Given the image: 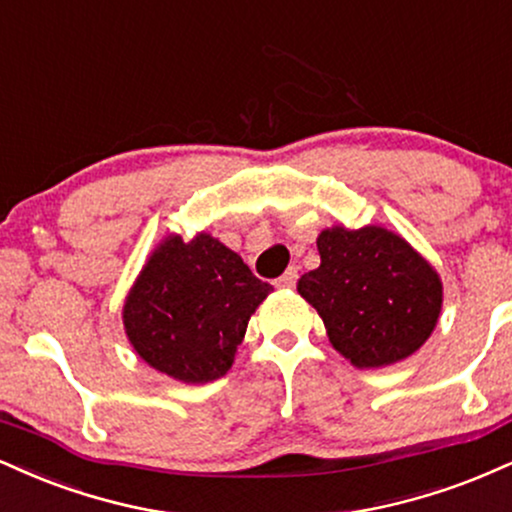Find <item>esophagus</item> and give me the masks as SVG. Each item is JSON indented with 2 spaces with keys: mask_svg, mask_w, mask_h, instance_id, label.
I'll return each mask as SVG.
<instances>
[{
  "mask_svg": "<svg viewBox=\"0 0 512 512\" xmlns=\"http://www.w3.org/2000/svg\"><path fill=\"white\" fill-rule=\"evenodd\" d=\"M295 283H298V269H295V267L286 269V274L276 279V286H279V288H293Z\"/></svg>",
  "mask_w": 512,
  "mask_h": 512,
  "instance_id": "esophagus-1",
  "label": "esophagus"
}]
</instances>
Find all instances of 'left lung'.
I'll use <instances>...</instances> for the list:
<instances>
[{"mask_svg":"<svg viewBox=\"0 0 512 512\" xmlns=\"http://www.w3.org/2000/svg\"><path fill=\"white\" fill-rule=\"evenodd\" d=\"M317 250L322 264L300 276L298 293L355 367L393 365L432 336L443 286L408 240L381 226H334L319 233Z\"/></svg>","mask_w":512,"mask_h":512,"instance_id":"obj_1","label":"left lung"}]
</instances>
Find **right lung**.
<instances>
[{"label": "right lung", "instance_id": "obj_1", "mask_svg": "<svg viewBox=\"0 0 512 512\" xmlns=\"http://www.w3.org/2000/svg\"><path fill=\"white\" fill-rule=\"evenodd\" d=\"M272 293L240 255L209 233L157 245L123 305L131 346L150 367L183 384L224 377L252 312Z\"/></svg>", "mask_w": 512, "mask_h": 512}]
</instances>
